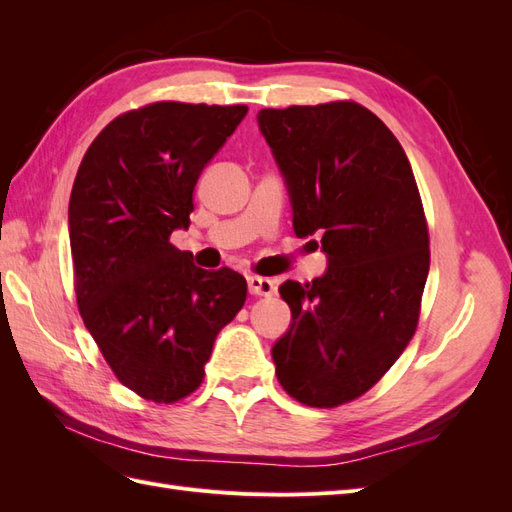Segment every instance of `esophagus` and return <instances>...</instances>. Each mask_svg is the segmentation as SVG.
<instances>
[{"label":"esophagus","instance_id":"obj_1","mask_svg":"<svg viewBox=\"0 0 512 512\" xmlns=\"http://www.w3.org/2000/svg\"><path fill=\"white\" fill-rule=\"evenodd\" d=\"M247 288H250V292L256 294V297H271L275 292V282L269 280V277L250 275L247 277Z\"/></svg>","mask_w":512,"mask_h":512}]
</instances>
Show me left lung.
I'll use <instances>...</instances> for the list:
<instances>
[{
	"label": "left lung",
	"mask_w": 512,
	"mask_h": 512,
	"mask_svg": "<svg viewBox=\"0 0 512 512\" xmlns=\"http://www.w3.org/2000/svg\"><path fill=\"white\" fill-rule=\"evenodd\" d=\"M258 126L294 232L320 237L329 258L322 277L280 286L292 324L271 350L275 374L301 404L337 408L367 393L416 331L429 273L421 194L393 132L352 100L262 108Z\"/></svg>",
	"instance_id": "8db88e82"
}]
</instances>
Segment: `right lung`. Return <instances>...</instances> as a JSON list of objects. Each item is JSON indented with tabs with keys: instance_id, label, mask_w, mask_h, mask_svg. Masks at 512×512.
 <instances>
[{
	"instance_id": "obj_1",
	"label": "right lung",
	"mask_w": 512,
	"mask_h": 512,
	"mask_svg": "<svg viewBox=\"0 0 512 512\" xmlns=\"http://www.w3.org/2000/svg\"><path fill=\"white\" fill-rule=\"evenodd\" d=\"M245 104L153 102L115 117L76 173L68 224L76 305L104 361L156 404L194 393L213 342L239 314L245 277L205 271L170 243Z\"/></svg>"
}]
</instances>
